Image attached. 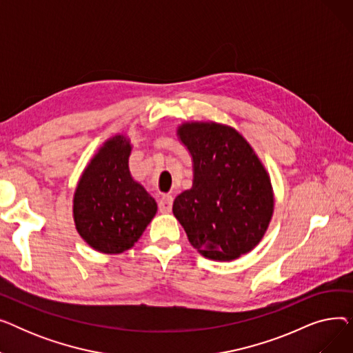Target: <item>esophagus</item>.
<instances>
[{
    "label": "esophagus",
    "instance_id": "1",
    "mask_svg": "<svg viewBox=\"0 0 353 353\" xmlns=\"http://www.w3.org/2000/svg\"><path fill=\"white\" fill-rule=\"evenodd\" d=\"M173 208V197L170 194H164L159 201V210L161 213H170Z\"/></svg>",
    "mask_w": 353,
    "mask_h": 353
}]
</instances>
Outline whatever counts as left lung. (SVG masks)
I'll return each instance as SVG.
<instances>
[{"instance_id":"8db88e82","label":"left lung","mask_w":353,"mask_h":353,"mask_svg":"<svg viewBox=\"0 0 353 353\" xmlns=\"http://www.w3.org/2000/svg\"><path fill=\"white\" fill-rule=\"evenodd\" d=\"M177 134L193 157V188L179 194L173 213L199 253L233 261L261 242L273 213L270 179L234 128L186 123Z\"/></svg>"}]
</instances>
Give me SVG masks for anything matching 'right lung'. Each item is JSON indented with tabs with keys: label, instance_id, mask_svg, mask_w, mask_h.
<instances>
[{
	"label": "right lung",
	"instance_id": "obj_1",
	"mask_svg": "<svg viewBox=\"0 0 353 353\" xmlns=\"http://www.w3.org/2000/svg\"><path fill=\"white\" fill-rule=\"evenodd\" d=\"M130 152L124 136L105 141L74 193L77 232L101 253L117 254L133 248L157 212L156 200L130 174Z\"/></svg>",
	"mask_w": 353,
	"mask_h": 353
}]
</instances>
